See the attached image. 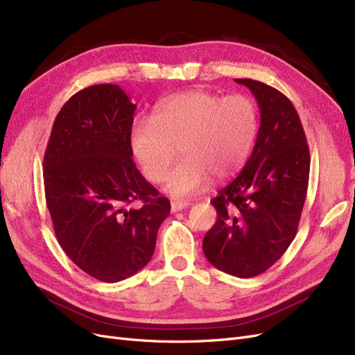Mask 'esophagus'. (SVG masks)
Segmentation results:
<instances>
[{
    "label": "esophagus",
    "mask_w": 355,
    "mask_h": 355,
    "mask_svg": "<svg viewBox=\"0 0 355 355\" xmlns=\"http://www.w3.org/2000/svg\"><path fill=\"white\" fill-rule=\"evenodd\" d=\"M187 207H190V202H187V200H174L173 203H171V211L178 212V211L186 209Z\"/></svg>",
    "instance_id": "obj_1"
}]
</instances>
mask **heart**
<instances>
[{
    "instance_id": "heart-1",
    "label": "heart",
    "mask_w": 355,
    "mask_h": 355,
    "mask_svg": "<svg viewBox=\"0 0 355 355\" xmlns=\"http://www.w3.org/2000/svg\"><path fill=\"white\" fill-rule=\"evenodd\" d=\"M259 125L257 103L245 96L187 91L157 103L153 116L137 118L130 131L131 150L147 180L161 182L175 198L191 196L236 174L252 150Z\"/></svg>"
}]
</instances>
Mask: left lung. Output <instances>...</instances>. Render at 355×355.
<instances>
[{
  "instance_id": "1",
  "label": "left lung",
  "mask_w": 355,
  "mask_h": 355,
  "mask_svg": "<svg viewBox=\"0 0 355 355\" xmlns=\"http://www.w3.org/2000/svg\"><path fill=\"white\" fill-rule=\"evenodd\" d=\"M236 83L252 91L261 125L246 165L211 200L216 221L202 246L214 267L249 279L277 262L298 232L310 178V148L288 97L255 79Z\"/></svg>"
}]
</instances>
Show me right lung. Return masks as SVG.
<instances>
[{"label":"right lung","mask_w":355,"mask_h":355,"mask_svg":"<svg viewBox=\"0 0 355 355\" xmlns=\"http://www.w3.org/2000/svg\"><path fill=\"white\" fill-rule=\"evenodd\" d=\"M134 112L118 85L78 91L57 113L44 155L57 242L79 268L106 283L147 266L171 211L132 161Z\"/></svg>","instance_id":"obj_1"}]
</instances>
